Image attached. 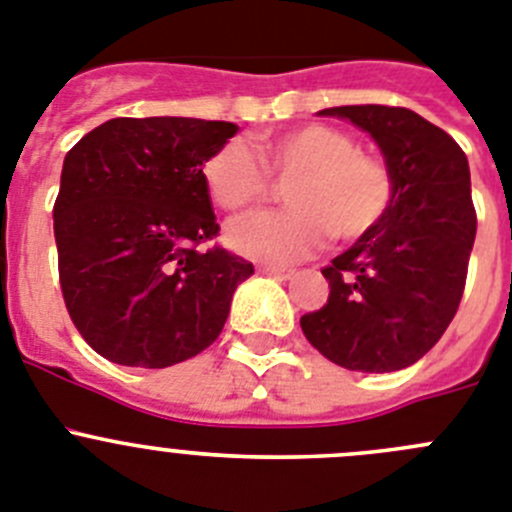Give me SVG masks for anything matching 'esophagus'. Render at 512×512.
I'll list each match as a JSON object with an SVG mask.
<instances>
[{
  "mask_svg": "<svg viewBox=\"0 0 512 512\" xmlns=\"http://www.w3.org/2000/svg\"><path fill=\"white\" fill-rule=\"evenodd\" d=\"M257 273L260 275H270V278H278V280H288L290 275V270H285V267H273V265H260L257 267Z\"/></svg>",
  "mask_w": 512,
  "mask_h": 512,
  "instance_id": "1",
  "label": "esophagus"
}]
</instances>
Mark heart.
<instances>
[{
    "label": "heart",
    "mask_w": 512,
    "mask_h": 512,
    "mask_svg": "<svg viewBox=\"0 0 512 512\" xmlns=\"http://www.w3.org/2000/svg\"><path fill=\"white\" fill-rule=\"evenodd\" d=\"M257 154L242 140H229L204 163V186L224 211L250 209L270 188L265 167L285 183L283 211H257L229 224L234 252L283 267L313 255L329 234L339 242L365 237L388 214L393 176L380 160L359 153L352 135L303 124L265 135Z\"/></svg>",
    "instance_id": "1"
}]
</instances>
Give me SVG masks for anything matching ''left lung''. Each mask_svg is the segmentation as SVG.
<instances>
[{"label": "left lung", "instance_id": "8db88e82", "mask_svg": "<svg viewBox=\"0 0 512 512\" xmlns=\"http://www.w3.org/2000/svg\"><path fill=\"white\" fill-rule=\"evenodd\" d=\"M365 130L393 176V201L372 232L321 273L329 301L301 316L308 342L354 372L411 367L457 313L477 214L462 147L403 107L321 109Z\"/></svg>", "mask_w": 512, "mask_h": 512}]
</instances>
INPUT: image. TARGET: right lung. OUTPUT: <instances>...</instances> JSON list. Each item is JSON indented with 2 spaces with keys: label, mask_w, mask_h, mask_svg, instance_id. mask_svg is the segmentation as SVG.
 Segmentation results:
<instances>
[{
  "label": "right lung",
  "mask_w": 512,
  "mask_h": 512,
  "mask_svg": "<svg viewBox=\"0 0 512 512\" xmlns=\"http://www.w3.org/2000/svg\"><path fill=\"white\" fill-rule=\"evenodd\" d=\"M237 124L117 117L68 150L53 206L61 290L73 324L109 362L163 370L222 334L255 267L216 237L204 163Z\"/></svg>",
  "instance_id": "obj_1"
}]
</instances>
